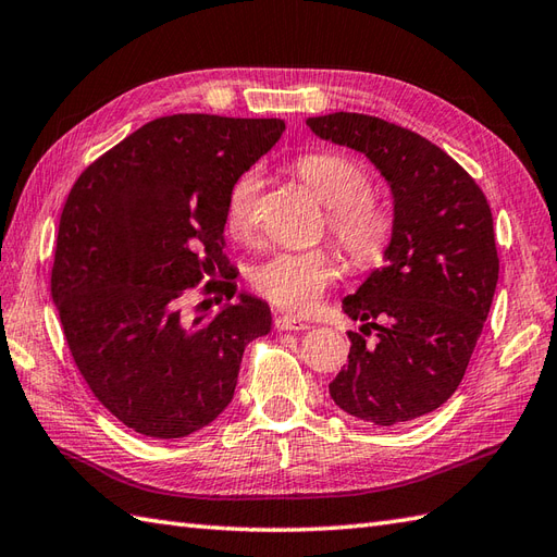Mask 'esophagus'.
<instances>
[{
    "label": "esophagus",
    "mask_w": 557,
    "mask_h": 557,
    "mask_svg": "<svg viewBox=\"0 0 557 557\" xmlns=\"http://www.w3.org/2000/svg\"><path fill=\"white\" fill-rule=\"evenodd\" d=\"M274 326L278 331H305V329H310V324H307V321L293 317V314H276L274 317Z\"/></svg>",
    "instance_id": "1"
}]
</instances>
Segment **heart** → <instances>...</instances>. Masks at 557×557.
Returning a JSON list of instances; mask_svg holds the SVG:
<instances>
[{"label":"heart","mask_w":557,"mask_h":557,"mask_svg":"<svg viewBox=\"0 0 557 557\" xmlns=\"http://www.w3.org/2000/svg\"><path fill=\"white\" fill-rule=\"evenodd\" d=\"M295 174L326 205L324 228L350 262L372 269L388 255L395 238L393 209L369 195V174L357 159L341 152H307L295 159ZM259 176L245 171L226 195V228L233 238L252 240L257 231ZM341 271L326 247L307 252H274L247 271L257 295L283 310L305 312L319 300Z\"/></svg>","instance_id":"b5f03b06"}]
</instances>
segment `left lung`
I'll use <instances>...</instances> for the list:
<instances>
[{"label": "left lung", "instance_id": "left-lung-1", "mask_svg": "<svg viewBox=\"0 0 557 557\" xmlns=\"http://www.w3.org/2000/svg\"><path fill=\"white\" fill-rule=\"evenodd\" d=\"M321 140L367 154L393 193L395 238L343 312L348 364L329 383L333 403L376 426L438 410L460 386L498 283L486 195L431 140L367 114L307 119ZM377 333L374 344L366 338Z\"/></svg>", "mask_w": 557, "mask_h": 557}]
</instances>
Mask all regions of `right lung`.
<instances>
[{
    "label": "right lung",
    "mask_w": 557,
    "mask_h": 557,
    "mask_svg": "<svg viewBox=\"0 0 557 557\" xmlns=\"http://www.w3.org/2000/svg\"><path fill=\"white\" fill-rule=\"evenodd\" d=\"M283 131L281 119H154L95 159L66 197L52 264L61 329L95 398L143 436L183 438L214 422L245 345L271 329L252 295L193 321L181 300L207 276H228V188Z\"/></svg>",
    "instance_id": "right-lung-1"
}]
</instances>
